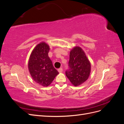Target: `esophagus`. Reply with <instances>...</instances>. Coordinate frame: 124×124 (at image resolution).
I'll list each match as a JSON object with an SVG mask.
<instances>
[{
    "label": "esophagus",
    "instance_id": "34e87169",
    "mask_svg": "<svg viewBox=\"0 0 124 124\" xmlns=\"http://www.w3.org/2000/svg\"><path fill=\"white\" fill-rule=\"evenodd\" d=\"M58 72H59V73L62 72V68L58 69Z\"/></svg>",
    "mask_w": 124,
    "mask_h": 124
}]
</instances>
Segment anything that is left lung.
<instances>
[{"instance_id": "obj_1", "label": "left lung", "mask_w": 124, "mask_h": 124, "mask_svg": "<svg viewBox=\"0 0 124 124\" xmlns=\"http://www.w3.org/2000/svg\"><path fill=\"white\" fill-rule=\"evenodd\" d=\"M69 69L66 71L67 77L74 86H78L88 79L91 64L85 52L80 46H75L70 52Z\"/></svg>"}]
</instances>
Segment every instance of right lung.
<instances>
[{"label": "right lung", "mask_w": 124, "mask_h": 124, "mask_svg": "<svg viewBox=\"0 0 124 124\" xmlns=\"http://www.w3.org/2000/svg\"><path fill=\"white\" fill-rule=\"evenodd\" d=\"M50 49L44 42L37 44L30 55L28 63L32 79L43 87L49 86L59 73L48 56Z\"/></svg>", "instance_id": "obj_1"}]
</instances>
